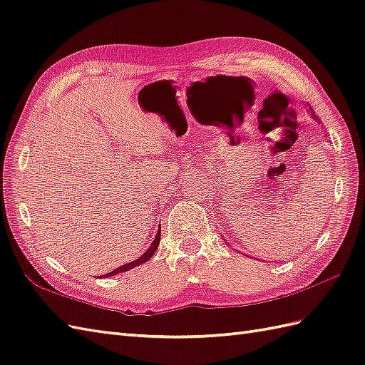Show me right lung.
I'll use <instances>...</instances> for the list:
<instances>
[{
	"instance_id": "1",
	"label": "right lung",
	"mask_w": 365,
	"mask_h": 365,
	"mask_svg": "<svg viewBox=\"0 0 365 365\" xmlns=\"http://www.w3.org/2000/svg\"><path fill=\"white\" fill-rule=\"evenodd\" d=\"M159 240H161V229L158 230L156 232V237H155V240H153V243H152V246L148 247L147 250V252L144 254V255H140L139 259H136L135 262H131V263H127V264H123V266H120V268H115L114 271H111V272H108L106 274V277H108V275H114V274H119V272H123V271H128V269H133V268H136L138 264H142V263H145L150 257H152L153 254H155V251L158 250V246H159Z\"/></svg>"
}]
</instances>
